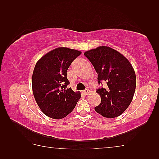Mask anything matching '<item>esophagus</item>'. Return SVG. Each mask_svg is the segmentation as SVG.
Returning <instances> with one entry per match:
<instances>
[{
	"label": "esophagus",
	"mask_w": 159,
	"mask_h": 159,
	"mask_svg": "<svg viewBox=\"0 0 159 159\" xmlns=\"http://www.w3.org/2000/svg\"><path fill=\"white\" fill-rule=\"evenodd\" d=\"M90 92H91V91H90L89 89H86L85 91H84V92H83V93H85V95H88V94H89Z\"/></svg>",
	"instance_id": "esophagus-1"
}]
</instances>
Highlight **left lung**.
I'll use <instances>...</instances> for the list:
<instances>
[{
  "mask_svg": "<svg viewBox=\"0 0 159 159\" xmlns=\"http://www.w3.org/2000/svg\"><path fill=\"white\" fill-rule=\"evenodd\" d=\"M98 76V82L107 83L106 87L97 89L101 102L95 111L104 117L120 116L133 100L136 88L133 67L122 54L109 46H98L85 52Z\"/></svg>",
  "mask_w": 159,
  "mask_h": 159,
  "instance_id": "8db88e82",
  "label": "left lung"
}]
</instances>
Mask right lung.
Returning <instances> with one entry per match:
<instances>
[{"label": "right lung", "instance_id": "add662e5", "mask_svg": "<svg viewBox=\"0 0 159 159\" xmlns=\"http://www.w3.org/2000/svg\"><path fill=\"white\" fill-rule=\"evenodd\" d=\"M81 52L59 47L42 56L36 63L32 76V89L35 101L46 116L55 120L66 117L80 98L67 86V70Z\"/></svg>", "mask_w": 159, "mask_h": 159}]
</instances>
